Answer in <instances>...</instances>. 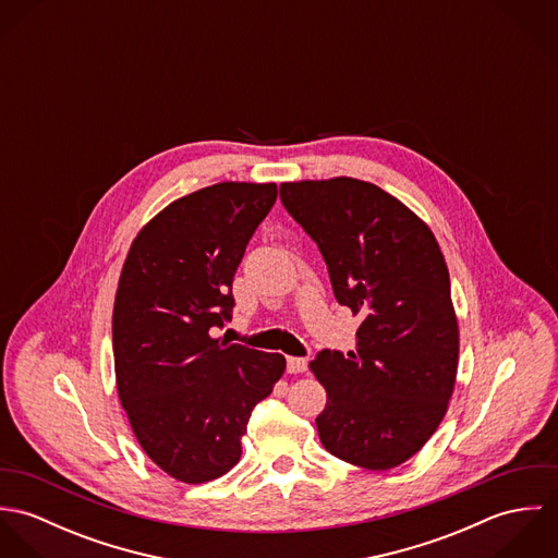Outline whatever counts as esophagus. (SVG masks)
Here are the masks:
<instances>
[{
  "instance_id": "esophagus-1",
  "label": "esophagus",
  "mask_w": 558,
  "mask_h": 558,
  "mask_svg": "<svg viewBox=\"0 0 558 558\" xmlns=\"http://www.w3.org/2000/svg\"><path fill=\"white\" fill-rule=\"evenodd\" d=\"M288 372H290V374H303V372H307V359L288 356Z\"/></svg>"
}]
</instances>
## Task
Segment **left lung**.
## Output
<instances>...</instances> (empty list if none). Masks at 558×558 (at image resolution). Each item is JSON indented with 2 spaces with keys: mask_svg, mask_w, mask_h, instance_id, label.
I'll return each instance as SVG.
<instances>
[{
  "mask_svg": "<svg viewBox=\"0 0 558 558\" xmlns=\"http://www.w3.org/2000/svg\"><path fill=\"white\" fill-rule=\"evenodd\" d=\"M279 195L316 240L335 299L363 318L354 352L324 350L310 363L326 389L319 440L348 464L396 469L438 429L456 387L460 328L442 251L372 182H281Z\"/></svg>",
  "mask_w": 558,
  "mask_h": 558,
  "instance_id": "1",
  "label": "left lung"
}]
</instances>
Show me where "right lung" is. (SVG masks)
I'll return each mask as SVG.
<instances>
[{"mask_svg":"<svg viewBox=\"0 0 558 558\" xmlns=\"http://www.w3.org/2000/svg\"><path fill=\"white\" fill-rule=\"evenodd\" d=\"M275 199V182H219L184 195L140 230L120 272L118 396L146 456L182 483L239 464L251 410L286 372L281 354L210 335L230 319L236 268Z\"/></svg>","mask_w":558,"mask_h":558,"instance_id":"add662e5","label":"right lung"}]
</instances>
